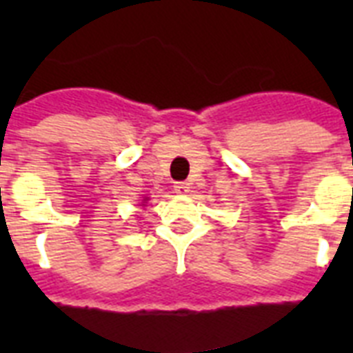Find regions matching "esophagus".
<instances>
[{"instance_id": "esophagus-1", "label": "esophagus", "mask_w": 353, "mask_h": 353, "mask_svg": "<svg viewBox=\"0 0 353 353\" xmlns=\"http://www.w3.org/2000/svg\"><path fill=\"white\" fill-rule=\"evenodd\" d=\"M188 188H190V185H188L187 181H179L174 185V192L176 194H187Z\"/></svg>"}]
</instances>
